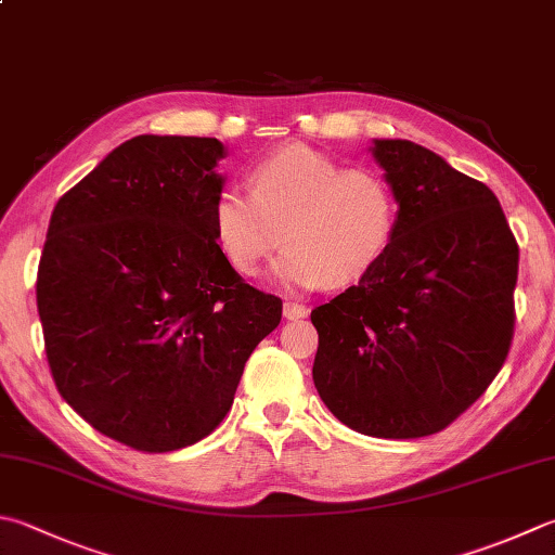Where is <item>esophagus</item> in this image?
<instances>
[{
  "label": "esophagus",
  "instance_id": "1",
  "mask_svg": "<svg viewBox=\"0 0 555 555\" xmlns=\"http://www.w3.org/2000/svg\"><path fill=\"white\" fill-rule=\"evenodd\" d=\"M282 313H285L287 321H299L307 317V307L295 305V301H285V305H282Z\"/></svg>",
  "mask_w": 555,
  "mask_h": 555
}]
</instances>
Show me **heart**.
Here are the masks:
<instances>
[{"instance_id": "heart-1", "label": "heart", "mask_w": 555, "mask_h": 555, "mask_svg": "<svg viewBox=\"0 0 555 555\" xmlns=\"http://www.w3.org/2000/svg\"><path fill=\"white\" fill-rule=\"evenodd\" d=\"M401 203L382 171L345 169L307 144H287L250 166L248 193L219 188L210 229L219 254L238 275H254L278 244L275 280L292 289L352 287L389 256Z\"/></svg>"}]
</instances>
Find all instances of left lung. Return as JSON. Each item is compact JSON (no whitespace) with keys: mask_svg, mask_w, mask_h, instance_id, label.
Instances as JSON below:
<instances>
[{"mask_svg":"<svg viewBox=\"0 0 555 555\" xmlns=\"http://www.w3.org/2000/svg\"><path fill=\"white\" fill-rule=\"evenodd\" d=\"M401 224L372 275L311 311L313 384L343 425L415 440L495 379L515 333L519 246L486 183L408 140H374Z\"/></svg>","mask_w":555,"mask_h":555,"instance_id":"left-lung-1","label":"left lung"}]
</instances>
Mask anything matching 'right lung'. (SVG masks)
I'll return each mask as SVG.
<instances>
[{
    "instance_id": "add662e5",
    "label": "right lung",
    "mask_w": 555,
    "mask_h": 555,
    "mask_svg": "<svg viewBox=\"0 0 555 555\" xmlns=\"http://www.w3.org/2000/svg\"><path fill=\"white\" fill-rule=\"evenodd\" d=\"M215 138L140 134L60 197L36 299L62 399L138 452L201 442L282 319L219 254Z\"/></svg>"
}]
</instances>
